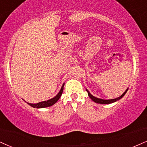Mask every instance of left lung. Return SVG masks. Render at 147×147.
I'll return each instance as SVG.
<instances>
[{"instance_id": "obj_1", "label": "left lung", "mask_w": 147, "mask_h": 147, "mask_svg": "<svg viewBox=\"0 0 147 147\" xmlns=\"http://www.w3.org/2000/svg\"><path fill=\"white\" fill-rule=\"evenodd\" d=\"M128 89H129V88H127L126 90H125V92L123 93V94L121 95V96H120L119 97H118V98H114V99H107V100L102 99V98H97V97H95L94 96H93L92 94H91L90 93V92L88 91L87 89H86V91L88 92V96H90V98L94 102H96V103H98V104H110V103H113V102H116V101H117V100H120V99H121V98H123V97L125 96V94L127 93V90H128Z\"/></svg>"}]
</instances>
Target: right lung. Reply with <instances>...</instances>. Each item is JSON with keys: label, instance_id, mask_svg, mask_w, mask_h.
Returning a JSON list of instances; mask_svg holds the SVG:
<instances>
[{"label": "right lung", "instance_id": "1", "mask_svg": "<svg viewBox=\"0 0 147 147\" xmlns=\"http://www.w3.org/2000/svg\"><path fill=\"white\" fill-rule=\"evenodd\" d=\"M63 86H64V84H63L62 86H61V89L59 92V93L56 95L55 96L53 97V98H51V99L45 100V101H42L40 102H38V103H30V102H26L27 104H29L30 106L34 107V108H45V107H50V106L53 105L55 102H57L58 100L59 99V98L61 97V94H62L63 90ZM26 102V101H25Z\"/></svg>", "mask_w": 147, "mask_h": 147}]
</instances>
